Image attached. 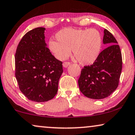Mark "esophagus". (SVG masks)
Here are the masks:
<instances>
[{"label": "esophagus", "instance_id": "34e87169", "mask_svg": "<svg viewBox=\"0 0 135 135\" xmlns=\"http://www.w3.org/2000/svg\"><path fill=\"white\" fill-rule=\"evenodd\" d=\"M70 64H71L70 62H64L63 63V66L64 68H67L70 65Z\"/></svg>", "mask_w": 135, "mask_h": 135}]
</instances>
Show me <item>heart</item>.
Listing matches in <instances>:
<instances>
[{
    "label": "heart",
    "mask_w": 135,
    "mask_h": 135,
    "mask_svg": "<svg viewBox=\"0 0 135 135\" xmlns=\"http://www.w3.org/2000/svg\"><path fill=\"white\" fill-rule=\"evenodd\" d=\"M56 40H50L48 47L59 60H64L72 50L74 57L82 65H90L98 59L102 47V37L95 28H66L56 34Z\"/></svg>",
    "instance_id": "obj_1"
}]
</instances>
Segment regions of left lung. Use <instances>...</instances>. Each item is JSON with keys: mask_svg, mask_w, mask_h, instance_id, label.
Instances as JSON below:
<instances>
[{"mask_svg": "<svg viewBox=\"0 0 135 135\" xmlns=\"http://www.w3.org/2000/svg\"><path fill=\"white\" fill-rule=\"evenodd\" d=\"M103 42L108 47L100 52L98 59L84 66L78 80L80 90L90 99H102L116 90L122 71V59L119 46L114 36L104 30Z\"/></svg>", "mask_w": 135, "mask_h": 135, "instance_id": "1", "label": "left lung"}]
</instances>
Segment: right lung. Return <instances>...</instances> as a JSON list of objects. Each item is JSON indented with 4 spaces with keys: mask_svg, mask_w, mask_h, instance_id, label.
<instances>
[{
    "mask_svg": "<svg viewBox=\"0 0 135 135\" xmlns=\"http://www.w3.org/2000/svg\"><path fill=\"white\" fill-rule=\"evenodd\" d=\"M44 27L25 34L15 54V75L21 91L28 100L44 102L58 91L63 63L52 55L45 42Z\"/></svg>",
    "mask_w": 135,
    "mask_h": 135,
    "instance_id": "obj_1",
    "label": "right lung"
}]
</instances>
